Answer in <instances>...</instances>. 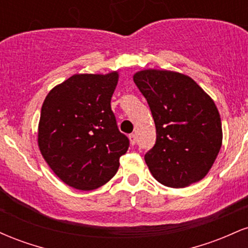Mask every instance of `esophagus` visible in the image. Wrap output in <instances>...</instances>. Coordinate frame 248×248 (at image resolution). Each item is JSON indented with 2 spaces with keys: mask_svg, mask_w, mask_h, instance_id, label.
<instances>
[{
  "mask_svg": "<svg viewBox=\"0 0 248 248\" xmlns=\"http://www.w3.org/2000/svg\"><path fill=\"white\" fill-rule=\"evenodd\" d=\"M128 138H129L130 144H132V146H134V144L136 143V135H135V134H130V135L128 136Z\"/></svg>",
  "mask_w": 248,
  "mask_h": 248,
  "instance_id": "1",
  "label": "esophagus"
}]
</instances>
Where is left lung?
Instances as JSON below:
<instances>
[{"mask_svg":"<svg viewBox=\"0 0 248 248\" xmlns=\"http://www.w3.org/2000/svg\"><path fill=\"white\" fill-rule=\"evenodd\" d=\"M133 80L155 122L156 143L144 155L154 178L173 189L203 179L223 143L220 115L211 96L175 71L141 70Z\"/></svg>","mask_w":248,"mask_h":248,"instance_id":"1","label":"left lung"}]
</instances>
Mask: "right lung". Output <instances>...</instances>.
Wrapping results in <instances>:
<instances>
[{
    "mask_svg": "<svg viewBox=\"0 0 248 248\" xmlns=\"http://www.w3.org/2000/svg\"><path fill=\"white\" fill-rule=\"evenodd\" d=\"M118 81V71L78 73L56 85L43 102L39 152L57 177L75 189L106 184L129 147L110 108Z\"/></svg>",
    "mask_w": 248,
    "mask_h": 248,
    "instance_id": "add662e5",
    "label": "right lung"
}]
</instances>
